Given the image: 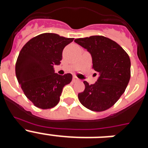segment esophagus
<instances>
[{
  "instance_id": "1",
  "label": "esophagus",
  "mask_w": 148,
  "mask_h": 148,
  "mask_svg": "<svg viewBox=\"0 0 148 148\" xmlns=\"http://www.w3.org/2000/svg\"><path fill=\"white\" fill-rule=\"evenodd\" d=\"M73 81L74 82H78V81H79V79H78V78H77L76 76H73Z\"/></svg>"
}]
</instances>
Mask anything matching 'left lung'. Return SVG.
Segmentation results:
<instances>
[{
    "instance_id": "1",
    "label": "left lung",
    "mask_w": 148,
    "mask_h": 148,
    "mask_svg": "<svg viewBox=\"0 0 148 148\" xmlns=\"http://www.w3.org/2000/svg\"><path fill=\"white\" fill-rule=\"evenodd\" d=\"M75 42L91 54L92 69L99 73L93 84L84 82L85 89L78 93V99L90 110H107L120 99L129 83L130 57L119 44L101 35L75 39Z\"/></svg>"
}]
</instances>
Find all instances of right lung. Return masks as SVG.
Returning <instances> with one entry per match:
<instances>
[{"label": "right lung", "instance_id": "1", "mask_svg": "<svg viewBox=\"0 0 148 148\" xmlns=\"http://www.w3.org/2000/svg\"><path fill=\"white\" fill-rule=\"evenodd\" d=\"M73 40L58 34L43 33L30 39L20 51L15 74L23 93L35 107L54 108L64 87L71 82L72 74L58 75L53 67L60 64L63 49Z\"/></svg>", "mask_w": 148, "mask_h": 148}]
</instances>
